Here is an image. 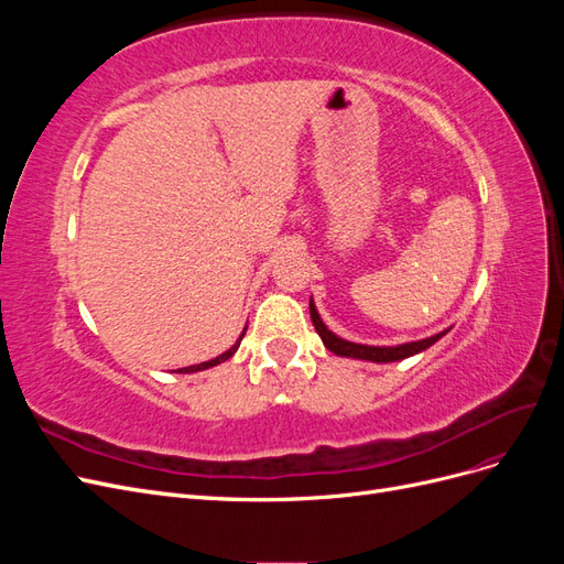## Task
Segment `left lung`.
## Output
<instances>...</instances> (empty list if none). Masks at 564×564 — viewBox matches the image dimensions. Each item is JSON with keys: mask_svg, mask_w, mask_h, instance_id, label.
Instances as JSON below:
<instances>
[{"mask_svg": "<svg viewBox=\"0 0 564 564\" xmlns=\"http://www.w3.org/2000/svg\"><path fill=\"white\" fill-rule=\"evenodd\" d=\"M311 319L315 324V332L319 334L322 344L327 346L334 355L340 357H357V360H369V362H395V360H404V357H412L425 348H431L437 338L445 336V332H440L431 338H423V340H414V344H402L395 348H379V346H362V344H350V340L338 338L336 334H332L327 327H324V322L319 319L315 305L311 301Z\"/></svg>", "mask_w": 564, "mask_h": 564, "instance_id": "1", "label": "left lung"}]
</instances>
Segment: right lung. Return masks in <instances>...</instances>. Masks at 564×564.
<instances>
[{
    "label": "right lung",
    "mask_w": 564,
    "mask_h": 564,
    "mask_svg": "<svg viewBox=\"0 0 564 564\" xmlns=\"http://www.w3.org/2000/svg\"><path fill=\"white\" fill-rule=\"evenodd\" d=\"M242 336H245V334H242ZM242 336H240V340H242ZM237 346H240V344H235L230 350H226L224 355L214 357V360H209V362H202V365H195V367H185V369H181V373H193V371H202V369H209V367H216V365H220V362H226L228 357H232V355H235Z\"/></svg>",
    "instance_id": "right-lung-1"
}]
</instances>
